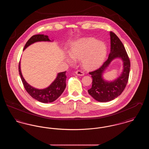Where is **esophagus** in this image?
<instances>
[{"mask_svg":"<svg viewBox=\"0 0 149 149\" xmlns=\"http://www.w3.org/2000/svg\"><path fill=\"white\" fill-rule=\"evenodd\" d=\"M75 73H76L77 75H79V76H83V75H84V72L82 71V70H78L75 72Z\"/></svg>","mask_w":149,"mask_h":149,"instance_id":"obj_1","label":"esophagus"}]
</instances>
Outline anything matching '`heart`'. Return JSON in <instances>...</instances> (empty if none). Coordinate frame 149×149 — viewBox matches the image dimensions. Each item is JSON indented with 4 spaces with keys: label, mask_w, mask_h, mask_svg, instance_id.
<instances>
[{
    "label": "heart",
    "mask_w": 149,
    "mask_h": 149,
    "mask_svg": "<svg viewBox=\"0 0 149 149\" xmlns=\"http://www.w3.org/2000/svg\"><path fill=\"white\" fill-rule=\"evenodd\" d=\"M70 57L67 61L70 64L75 63V59L83 58V63L86 68L93 69L99 66L103 62L107 55L106 45L93 38H84L75 43L70 51Z\"/></svg>",
    "instance_id": "obj_1"
}]
</instances>
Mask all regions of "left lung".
I'll return each instance as SVG.
<instances>
[{"label": "left lung", "instance_id": "obj_1", "mask_svg": "<svg viewBox=\"0 0 149 149\" xmlns=\"http://www.w3.org/2000/svg\"><path fill=\"white\" fill-rule=\"evenodd\" d=\"M111 52L108 59L94 71L89 72L92 77V86L88 91L93 98L100 102H107L118 97L127 85L130 69V61L123 43L113 32H110ZM121 58L124 69L120 76L113 82H107L102 77V73L111 61Z\"/></svg>", "mask_w": 149, "mask_h": 149}]
</instances>
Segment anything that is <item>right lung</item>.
<instances>
[{
    "instance_id": "1",
    "label": "right lung",
    "mask_w": 149,
    "mask_h": 149,
    "mask_svg": "<svg viewBox=\"0 0 149 149\" xmlns=\"http://www.w3.org/2000/svg\"><path fill=\"white\" fill-rule=\"evenodd\" d=\"M40 41H51L48 36L36 35L32 36L26 43L24 49L25 50L29 45L33 43ZM18 70L22 81L24 87L29 94L36 100L44 103H50L56 100L63 93L66 88V71L58 73L55 80L47 88L43 89H38L29 84L23 77L21 70L20 63Z\"/></svg>"
}]
</instances>
